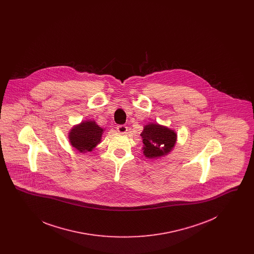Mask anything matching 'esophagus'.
<instances>
[{
  "instance_id": "34e87169",
  "label": "esophagus",
  "mask_w": 254,
  "mask_h": 254,
  "mask_svg": "<svg viewBox=\"0 0 254 254\" xmlns=\"http://www.w3.org/2000/svg\"><path fill=\"white\" fill-rule=\"evenodd\" d=\"M117 131L122 134H125L127 131V126H124V125H120L117 127Z\"/></svg>"
}]
</instances>
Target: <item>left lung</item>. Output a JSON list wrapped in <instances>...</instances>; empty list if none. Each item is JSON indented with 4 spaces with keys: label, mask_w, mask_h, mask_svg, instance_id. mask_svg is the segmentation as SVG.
<instances>
[{
    "label": "left lung",
    "mask_w": 254,
    "mask_h": 254,
    "mask_svg": "<svg viewBox=\"0 0 254 254\" xmlns=\"http://www.w3.org/2000/svg\"><path fill=\"white\" fill-rule=\"evenodd\" d=\"M143 153L148 159H158L168 155L177 142V133L166 126L149 123L141 132Z\"/></svg>",
    "instance_id": "obj_1"
}]
</instances>
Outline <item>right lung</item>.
<instances>
[{
    "label": "right lung",
    "instance_id": "add662e5",
    "mask_svg": "<svg viewBox=\"0 0 254 254\" xmlns=\"http://www.w3.org/2000/svg\"><path fill=\"white\" fill-rule=\"evenodd\" d=\"M104 128L99 127L94 120L82 121L73 126L68 133L70 145L81 153L92 151L102 141Z\"/></svg>",
    "mask_w": 254,
    "mask_h": 254
}]
</instances>
